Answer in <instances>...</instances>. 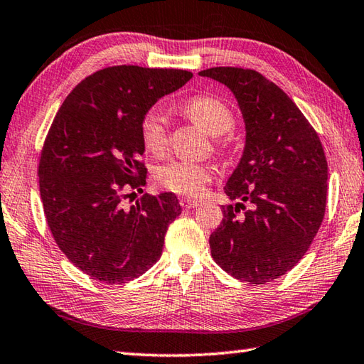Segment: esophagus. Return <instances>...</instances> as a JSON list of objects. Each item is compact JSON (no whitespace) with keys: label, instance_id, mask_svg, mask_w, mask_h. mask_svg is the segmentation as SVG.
<instances>
[{"label":"esophagus","instance_id":"esophagus-1","mask_svg":"<svg viewBox=\"0 0 364 364\" xmlns=\"http://www.w3.org/2000/svg\"><path fill=\"white\" fill-rule=\"evenodd\" d=\"M180 205L183 206L184 210H191V208H196V206L200 205V202H198V200H192V198H181Z\"/></svg>","mask_w":364,"mask_h":364}]
</instances>
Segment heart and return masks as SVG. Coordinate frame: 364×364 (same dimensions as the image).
<instances>
[{
  "mask_svg": "<svg viewBox=\"0 0 364 364\" xmlns=\"http://www.w3.org/2000/svg\"><path fill=\"white\" fill-rule=\"evenodd\" d=\"M184 117L200 124L211 135H223L233 127V113L230 107L219 97L200 95L191 97L180 107ZM140 137L149 153L161 154L167 148V123L159 109H149L140 119ZM218 149H225V140L216 141ZM156 181L159 186L175 194L186 197H198L205 192L206 184L211 181L210 167L198 162L173 159L156 170Z\"/></svg>",
  "mask_w": 364,
  "mask_h": 364,
  "instance_id": "heart-1",
  "label": "heart"
}]
</instances>
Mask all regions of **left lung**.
<instances>
[{"instance_id": "8db88e82", "label": "left lung", "mask_w": 364, "mask_h": 364, "mask_svg": "<svg viewBox=\"0 0 364 364\" xmlns=\"http://www.w3.org/2000/svg\"><path fill=\"white\" fill-rule=\"evenodd\" d=\"M200 75L232 90L246 124L243 158L224 188L238 203L223 206L211 255L238 281L267 284L303 259L323 220L322 141L295 102L257 70L211 68Z\"/></svg>"}]
</instances>
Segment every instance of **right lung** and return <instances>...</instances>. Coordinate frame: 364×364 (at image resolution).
<instances>
[{"mask_svg":"<svg viewBox=\"0 0 364 364\" xmlns=\"http://www.w3.org/2000/svg\"><path fill=\"white\" fill-rule=\"evenodd\" d=\"M181 69L110 66L77 85L60 107L41 151L44 215L61 252L92 279L124 284L159 260L181 206L172 192L144 194L146 167L140 119L158 99L181 88Z\"/></svg>","mask_w":364,"mask_h":364,"instance_id":"1","label":"right lung"}]
</instances>
